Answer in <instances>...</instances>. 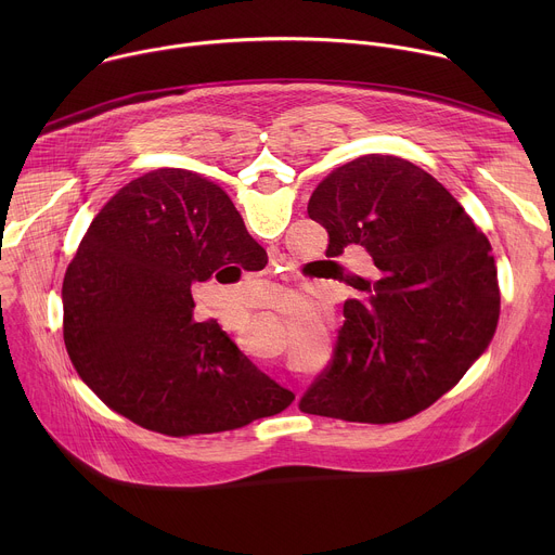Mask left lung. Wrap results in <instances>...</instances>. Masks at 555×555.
I'll return each instance as SVG.
<instances>
[{"label":"left lung","mask_w":555,"mask_h":555,"mask_svg":"<svg viewBox=\"0 0 555 555\" xmlns=\"http://www.w3.org/2000/svg\"><path fill=\"white\" fill-rule=\"evenodd\" d=\"M307 212L327 234V257L362 246L364 300L345 302L330 366L298 402L309 415L395 424L448 392L490 345L501 311L492 246L463 206L424 169L362 155L332 171Z\"/></svg>","instance_id":"1"}]
</instances>
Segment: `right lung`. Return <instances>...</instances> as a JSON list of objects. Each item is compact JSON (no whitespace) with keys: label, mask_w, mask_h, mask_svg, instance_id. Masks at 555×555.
<instances>
[{"label":"right lung","mask_w":555,"mask_h":555,"mask_svg":"<svg viewBox=\"0 0 555 555\" xmlns=\"http://www.w3.org/2000/svg\"><path fill=\"white\" fill-rule=\"evenodd\" d=\"M263 248L212 182L157 169L94 217L63 279V340L78 375L116 413L171 437L242 428L294 392L259 371L217 321L193 319L195 283ZM240 270V268H236Z\"/></svg>","instance_id":"obj_1"}]
</instances>
